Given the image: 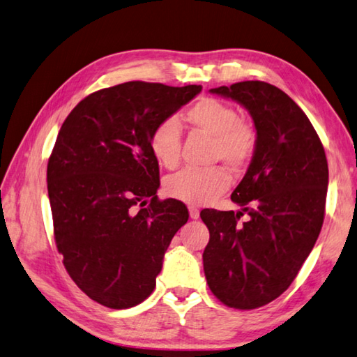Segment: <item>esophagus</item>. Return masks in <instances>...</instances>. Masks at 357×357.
<instances>
[{
    "label": "esophagus",
    "mask_w": 357,
    "mask_h": 357,
    "mask_svg": "<svg viewBox=\"0 0 357 357\" xmlns=\"http://www.w3.org/2000/svg\"><path fill=\"white\" fill-rule=\"evenodd\" d=\"M189 213H190V218H193V220H197L199 217V211L197 209L195 206H190L189 207Z\"/></svg>",
    "instance_id": "esophagus-1"
}]
</instances>
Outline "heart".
<instances>
[{"label":"heart","mask_w":357,"mask_h":357,"mask_svg":"<svg viewBox=\"0 0 357 357\" xmlns=\"http://www.w3.org/2000/svg\"><path fill=\"white\" fill-rule=\"evenodd\" d=\"M192 128L213 139V159L223 160L231 170L238 172L250 164L256 151V131L242 120L234 106L215 98H203L185 112ZM153 156L165 168H174L181 159V128L176 119L158 123L150 135ZM231 176L222 167L198 170L187 168L165 181L168 197L190 206L212 203L229 189Z\"/></svg>","instance_id":"heart-1"}]
</instances>
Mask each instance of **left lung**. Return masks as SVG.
Segmentation results:
<instances>
[{"instance_id": "left-lung-1", "label": "left lung", "mask_w": 357, "mask_h": 357, "mask_svg": "<svg viewBox=\"0 0 357 357\" xmlns=\"http://www.w3.org/2000/svg\"><path fill=\"white\" fill-rule=\"evenodd\" d=\"M242 105L256 128V151L231 199L242 211H201L209 229L207 286L234 309H256L286 291L319 238L328 160L312 123L281 89L243 81L211 89ZM246 211L248 222L240 217Z\"/></svg>"}]
</instances>
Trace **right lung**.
<instances>
[{
    "instance_id": "obj_1",
    "label": "right lung",
    "mask_w": 357,
    "mask_h": 357,
    "mask_svg": "<svg viewBox=\"0 0 357 357\" xmlns=\"http://www.w3.org/2000/svg\"><path fill=\"white\" fill-rule=\"evenodd\" d=\"M201 89L144 81L101 89L77 102L57 134L47 168L56 246L76 286L102 306L146 300L189 220L184 203L156 195L150 135Z\"/></svg>"
}]
</instances>
